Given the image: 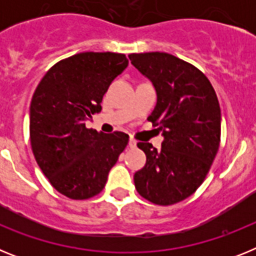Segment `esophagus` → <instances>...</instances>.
I'll list each match as a JSON object with an SVG mask.
<instances>
[{
	"instance_id": "esophagus-1",
	"label": "esophagus",
	"mask_w": 256,
	"mask_h": 256,
	"mask_svg": "<svg viewBox=\"0 0 256 256\" xmlns=\"http://www.w3.org/2000/svg\"><path fill=\"white\" fill-rule=\"evenodd\" d=\"M130 144V148H136V146H137V141H136V140L134 138H130V144Z\"/></svg>"
}]
</instances>
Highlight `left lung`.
<instances>
[{"label":"left lung","mask_w":256,"mask_h":256,"mask_svg":"<svg viewBox=\"0 0 256 256\" xmlns=\"http://www.w3.org/2000/svg\"><path fill=\"white\" fill-rule=\"evenodd\" d=\"M156 91L148 120L162 130V150L148 142L137 146L146 164L134 173L142 198L172 205L191 196L204 182L219 148L220 108L209 79L198 68L166 52L128 56Z\"/></svg>","instance_id":"left-lung-1"}]
</instances>
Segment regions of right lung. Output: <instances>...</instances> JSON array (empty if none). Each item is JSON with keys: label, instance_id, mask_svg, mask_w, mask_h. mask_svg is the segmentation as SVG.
Segmentation results:
<instances>
[{"label": "right lung", "instance_id": "right-lung-1", "mask_svg": "<svg viewBox=\"0 0 256 256\" xmlns=\"http://www.w3.org/2000/svg\"><path fill=\"white\" fill-rule=\"evenodd\" d=\"M128 66L114 52H82L58 61L32 97L29 133L40 170L54 188L73 200L100 194L110 169L128 144L123 132L86 128L110 83Z\"/></svg>", "mask_w": 256, "mask_h": 256}]
</instances>
